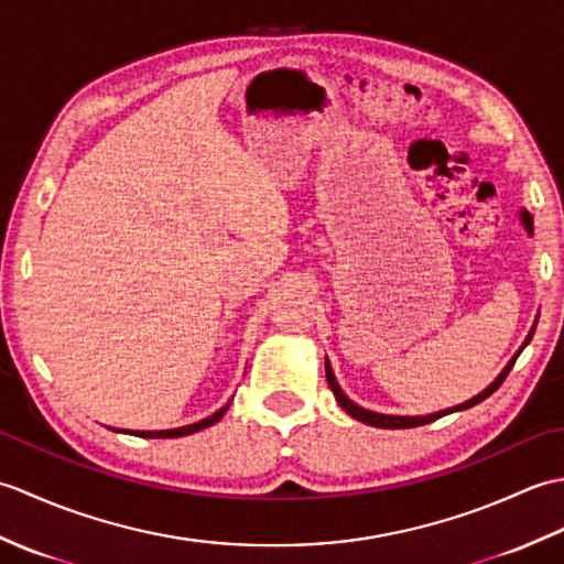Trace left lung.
I'll use <instances>...</instances> for the list:
<instances>
[{"label":"left lung","instance_id":"1","mask_svg":"<svg viewBox=\"0 0 564 564\" xmlns=\"http://www.w3.org/2000/svg\"><path fill=\"white\" fill-rule=\"evenodd\" d=\"M533 332H535V329H531V334H529V339H525V344L531 341ZM525 344H523V346H525ZM517 358H519V354L511 358V364H509L505 370H501V376L492 382V386H489L485 392L477 394V398L467 400V402H463V404H458V406H453V410H443V412L426 414V416H390V414L368 412V410H364V406L354 404V402H351L349 398H346V394L341 392V388L337 386V378H334V373H332V366H329V361H325V370H327V382H329V388H332V392H334V398H337L339 406H341V410H344L346 414H351L354 419H358V422H364V424H368V426H378V429H414V426H424V424L436 422V419H441L443 414L460 412V410H467V406H475V404H480L482 400H487L489 394H492V392L501 386V382H505V378L509 376V370L513 368V364H517Z\"/></svg>","mask_w":564,"mask_h":564}]
</instances>
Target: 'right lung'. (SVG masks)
<instances>
[{"mask_svg":"<svg viewBox=\"0 0 564 564\" xmlns=\"http://www.w3.org/2000/svg\"><path fill=\"white\" fill-rule=\"evenodd\" d=\"M227 406H230V404H225L223 410H218L208 419H200V422H196V424H188V426H182V429H166V431H135V436H142V438H176V436L196 434V431L213 426L215 422H220V416L227 412ZM128 434H130V431H128Z\"/></svg>","mask_w":564,"mask_h":564,"instance_id":"add662e5","label":"right lung"}]
</instances>
